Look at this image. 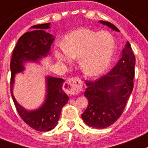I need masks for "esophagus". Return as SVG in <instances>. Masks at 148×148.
<instances>
[{"instance_id": "esophagus-1", "label": "esophagus", "mask_w": 148, "mask_h": 148, "mask_svg": "<svg viewBox=\"0 0 148 148\" xmlns=\"http://www.w3.org/2000/svg\"><path fill=\"white\" fill-rule=\"evenodd\" d=\"M67 91L69 95H77L81 92L82 83L79 78H71L66 82Z\"/></svg>"}]
</instances>
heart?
I'll return each mask as SVG.
<instances>
[{
	"label": "heart",
	"instance_id": "heart-1",
	"mask_svg": "<svg viewBox=\"0 0 148 148\" xmlns=\"http://www.w3.org/2000/svg\"><path fill=\"white\" fill-rule=\"evenodd\" d=\"M63 52L57 51L58 60L70 63L78 58L79 69L88 76H97L108 68L113 55L115 41L113 35L106 31L88 29L73 31L62 41Z\"/></svg>",
	"mask_w": 148,
	"mask_h": 148
}]
</instances>
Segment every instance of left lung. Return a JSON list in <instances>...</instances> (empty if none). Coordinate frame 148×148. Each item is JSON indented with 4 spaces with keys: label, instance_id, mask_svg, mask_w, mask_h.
<instances>
[{
    "label": "left lung",
    "instance_id": "left-lung-1",
    "mask_svg": "<svg viewBox=\"0 0 148 148\" xmlns=\"http://www.w3.org/2000/svg\"><path fill=\"white\" fill-rule=\"evenodd\" d=\"M113 30L115 25L100 21ZM135 57L129 42L123 50V56L107 75L95 81H86L85 96L88 100L87 109L82 114L86 125L95 129H104L121 116L134 87Z\"/></svg>",
    "mask_w": 148,
    "mask_h": 148
}]
</instances>
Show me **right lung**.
<instances>
[{
	"label": "right lung",
	"instance_id": "add662e5",
	"mask_svg": "<svg viewBox=\"0 0 148 148\" xmlns=\"http://www.w3.org/2000/svg\"><path fill=\"white\" fill-rule=\"evenodd\" d=\"M50 23L32 26L34 31L23 34L17 41L10 61V93L19 115L27 125L38 132H47L54 129L60 119L61 110L69 100L63 91L64 80L60 78L46 77V97L40 108L29 111L17 103L13 95V87L16 73L24 70L23 63L27 61L38 62L42 57L49 54L54 38L45 29H49Z\"/></svg>",
	"mask_w": 148,
	"mask_h": 148
}]
</instances>
